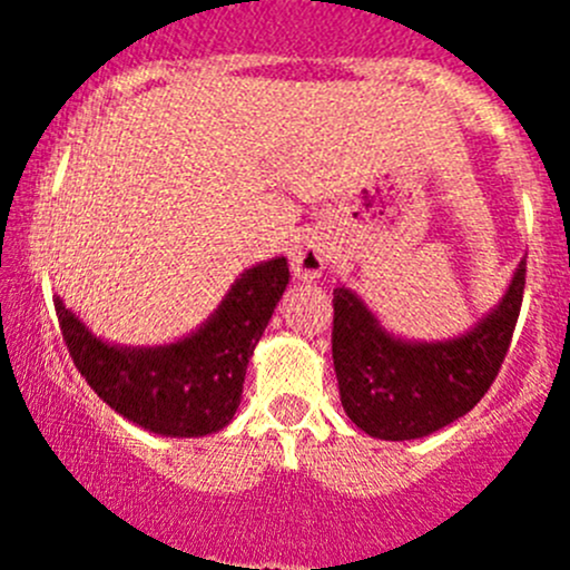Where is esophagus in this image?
Instances as JSON below:
<instances>
[{
	"label": "esophagus",
	"mask_w": 570,
	"mask_h": 570,
	"mask_svg": "<svg viewBox=\"0 0 570 570\" xmlns=\"http://www.w3.org/2000/svg\"><path fill=\"white\" fill-rule=\"evenodd\" d=\"M289 262L292 273L301 281L320 278L322 269H325L327 253L317 234H303V237H297L295 245L289 248Z\"/></svg>",
	"instance_id": "1"
}]
</instances>
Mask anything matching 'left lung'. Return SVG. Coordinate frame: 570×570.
Here are the masks:
<instances>
[{"instance_id": "1", "label": "left lung", "mask_w": 570, "mask_h": 570, "mask_svg": "<svg viewBox=\"0 0 570 570\" xmlns=\"http://www.w3.org/2000/svg\"><path fill=\"white\" fill-rule=\"evenodd\" d=\"M521 258L497 306L452 338L386 331L347 286L333 289V370L342 407L372 439L413 441L465 416L499 375L524 297Z\"/></svg>"}]
</instances>
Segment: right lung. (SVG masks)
<instances>
[{"mask_svg":"<svg viewBox=\"0 0 570 570\" xmlns=\"http://www.w3.org/2000/svg\"><path fill=\"white\" fill-rule=\"evenodd\" d=\"M286 284L284 256L253 264L195 331L148 347L96 336L60 295L55 308L73 364L115 413L165 439H200L237 413L248 361Z\"/></svg>","mask_w":570,"mask_h":570,"instance_id":"1","label":"right lung"}]
</instances>
